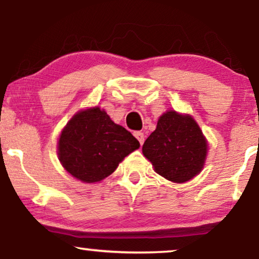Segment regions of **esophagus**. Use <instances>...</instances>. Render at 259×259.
<instances>
[{
  "mask_svg": "<svg viewBox=\"0 0 259 259\" xmlns=\"http://www.w3.org/2000/svg\"><path fill=\"white\" fill-rule=\"evenodd\" d=\"M134 136L136 137V140L139 141L140 144H143V142H144V135H143V133L135 132V133H134Z\"/></svg>",
  "mask_w": 259,
  "mask_h": 259,
  "instance_id": "obj_1",
  "label": "esophagus"
}]
</instances>
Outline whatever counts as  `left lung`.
<instances>
[{
  "mask_svg": "<svg viewBox=\"0 0 259 259\" xmlns=\"http://www.w3.org/2000/svg\"><path fill=\"white\" fill-rule=\"evenodd\" d=\"M142 151L157 174L181 184L198 175L204 167L207 142L191 116L168 111L160 117Z\"/></svg>",
  "mask_w": 259,
  "mask_h": 259,
  "instance_id": "left-lung-1",
  "label": "left lung"
}]
</instances>
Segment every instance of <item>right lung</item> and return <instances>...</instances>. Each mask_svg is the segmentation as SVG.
<instances>
[{
    "mask_svg": "<svg viewBox=\"0 0 259 259\" xmlns=\"http://www.w3.org/2000/svg\"><path fill=\"white\" fill-rule=\"evenodd\" d=\"M140 147L125 127L99 108L80 111L61 133L58 155L64 168L86 184L101 181Z\"/></svg>",
    "mask_w": 259,
    "mask_h": 259,
    "instance_id": "right-lung-1",
    "label": "right lung"
}]
</instances>
